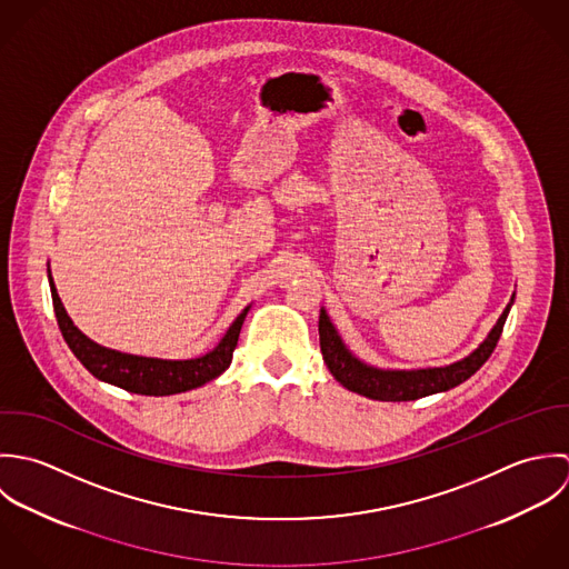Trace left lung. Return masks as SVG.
<instances>
[{
    "label": "left lung",
    "instance_id": "left-lung-1",
    "mask_svg": "<svg viewBox=\"0 0 569 569\" xmlns=\"http://www.w3.org/2000/svg\"><path fill=\"white\" fill-rule=\"evenodd\" d=\"M515 303V295L506 310L501 312L499 321L472 353L466 358L451 362L447 367H427V369H380L362 362L356 358L342 342L337 328L332 326L328 312L321 308L319 317V341H321V353L332 371V376L341 382L345 389L360 393L371 400L382 402H407L418 400L425 396H433L440 391H449L459 382L468 380L492 353L497 341L503 332V323L508 319V312Z\"/></svg>",
    "mask_w": 569,
    "mask_h": 569
}]
</instances>
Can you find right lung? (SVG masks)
Listing matches in <instances>:
<instances>
[{"instance_id":"1","label":"right lung","mask_w":569,"mask_h":569,"mask_svg":"<svg viewBox=\"0 0 569 569\" xmlns=\"http://www.w3.org/2000/svg\"><path fill=\"white\" fill-rule=\"evenodd\" d=\"M50 279V292H52V306L57 315L59 330L72 353L81 360V365L99 380L116 385L124 391L140 393V396H171L182 393L196 387L207 385L209 380L224 373L232 360V351L237 347L239 330L243 326V319L250 310L243 308V312L232 321L224 339L218 342V347L200 358L191 360H162V358H147V356H133L122 353L110 347H103L99 342L88 339L68 317L52 277Z\"/></svg>"}]
</instances>
